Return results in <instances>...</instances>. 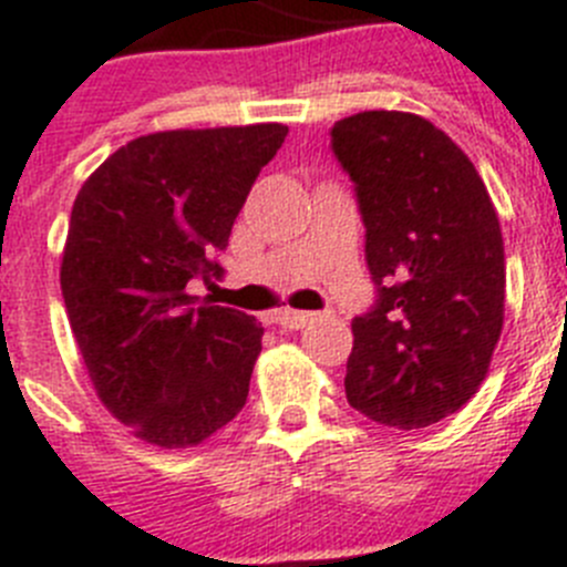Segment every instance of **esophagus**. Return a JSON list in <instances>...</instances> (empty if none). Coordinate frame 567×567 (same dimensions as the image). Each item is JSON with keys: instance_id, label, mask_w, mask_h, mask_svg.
Returning <instances> with one entry per match:
<instances>
[{"instance_id": "34e87169", "label": "esophagus", "mask_w": 567, "mask_h": 567, "mask_svg": "<svg viewBox=\"0 0 567 567\" xmlns=\"http://www.w3.org/2000/svg\"><path fill=\"white\" fill-rule=\"evenodd\" d=\"M313 320H317V313L311 311H291V308H285V311L276 313V322L282 328H306Z\"/></svg>"}]
</instances>
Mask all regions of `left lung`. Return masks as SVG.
I'll use <instances>...</instances> for the list:
<instances>
[{
  "label": "left lung",
  "mask_w": 567,
  "mask_h": 567,
  "mask_svg": "<svg viewBox=\"0 0 567 567\" xmlns=\"http://www.w3.org/2000/svg\"><path fill=\"white\" fill-rule=\"evenodd\" d=\"M354 184L374 306L351 320L346 398L394 430L458 412L482 386L504 322V241L473 161L409 112L331 126Z\"/></svg>",
  "instance_id": "left-lung-1"
}]
</instances>
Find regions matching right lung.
Returning <instances> with one entry per match:
<instances>
[{"label": "right lung", "mask_w": 567, "mask_h": 567, "mask_svg": "<svg viewBox=\"0 0 567 567\" xmlns=\"http://www.w3.org/2000/svg\"><path fill=\"white\" fill-rule=\"evenodd\" d=\"M288 126L155 132L109 155L74 198L60 288L100 401L146 444H202L239 415L265 328L198 306L233 221Z\"/></svg>", "instance_id": "obj_1"}]
</instances>
